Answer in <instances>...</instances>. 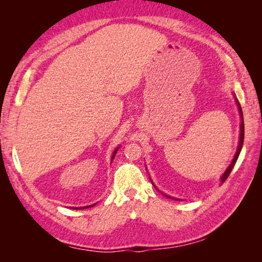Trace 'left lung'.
<instances>
[{"label":"left lung","mask_w":262,"mask_h":262,"mask_svg":"<svg viewBox=\"0 0 262 262\" xmlns=\"http://www.w3.org/2000/svg\"><path fill=\"white\" fill-rule=\"evenodd\" d=\"M234 98H235V96H234ZM235 103H236V105H237V110H238V114H240V118H241V124H240V138H238V145H237V149H236V152H235L234 158H233V160H232V162L230 163V165L227 166V169L225 170V172L223 173V176L221 177V182H222V183H223V182L227 179V177L230 176L232 169L234 168V165H235V163H236L238 155H240V153H241V149H242V146H243V141H244V121H243V114H242V109H241L240 102H238V100H237L236 98H235ZM149 180H151L152 185H153L155 188H157V186L154 185V182L152 181L151 178H149ZM157 189H158V188H157ZM158 190H159V189H158ZM159 191H160V190H159ZM160 192H161V193H163L164 196H165V197H168V198L174 199V200H182V199H180V198L171 197V196H169V194H166V193H164V192H162V191H160Z\"/></svg>","instance_id":"left-lung-1"}]
</instances>
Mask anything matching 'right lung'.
<instances>
[{
	"label": "right lung",
	"instance_id": "obj_1",
	"mask_svg": "<svg viewBox=\"0 0 262 262\" xmlns=\"http://www.w3.org/2000/svg\"><path fill=\"white\" fill-rule=\"evenodd\" d=\"M119 149V146H117L116 148H115V151H114V153H113V157H111V162H113V160L115 159V155H116V153H117V151H118ZM96 204H93V205H90V206H84V207H71V208H73V209H84V208H89V207H92V206H94Z\"/></svg>",
	"mask_w": 262,
	"mask_h": 262
}]
</instances>
